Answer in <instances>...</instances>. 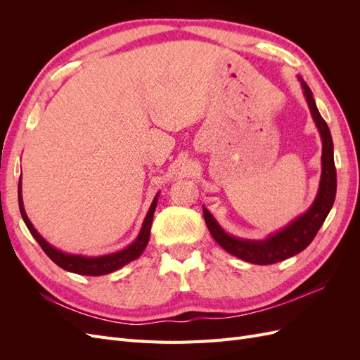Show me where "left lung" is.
Listing matches in <instances>:
<instances>
[{
    "label": "left lung",
    "instance_id": "1",
    "mask_svg": "<svg viewBox=\"0 0 360 360\" xmlns=\"http://www.w3.org/2000/svg\"><path fill=\"white\" fill-rule=\"evenodd\" d=\"M303 86L304 97H307L309 110L315 124H317L320 135L323 139V155H321V181L319 195L315 198L311 209L303 216L297 217L296 221L290 224L284 230L270 236L264 242H250L242 240V238H236L228 236L222 228L216 224L213 216L209 210L202 207L204 219L207 228L212 234L214 240L219 243L226 252H230L234 257L248 261V263L254 264H275L279 261H284L292 255H296L307 248L314 237L317 236L320 226L323 225L324 219L328 217L336 195V168L333 162V143L330 130L326 124L323 117L320 115L317 105L314 102L312 91L309 86L299 78Z\"/></svg>",
    "mask_w": 360,
    "mask_h": 360
}]
</instances>
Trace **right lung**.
Returning <instances> with one entry per match:
<instances>
[{
  "label": "right lung",
  "instance_id": "obj_1",
  "mask_svg": "<svg viewBox=\"0 0 360 360\" xmlns=\"http://www.w3.org/2000/svg\"><path fill=\"white\" fill-rule=\"evenodd\" d=\"M18 198H19V210L20 214H22V219L25 222V225L28 226L30 233L32 234V237L36 238L37 243L40 245V248L45 250V254L56 263L57 266H60L61 269L72 271V274H78V275H86V276H101V275H106L111 274V271L126 266L130 261H134L135 258H138L143 250L146 249L148 238H150V228H151V222H153V214L156 210V204H158V195L155 201L151 202L150 210L146 216V221L143 224V228H141V233L138 236L136 240L127 246L126 249L120 250V252L115 254H110V255H103V257H81V255H69L64 254L61 250L52 248L45 238H43L36 230L32 224L30 222V219L25 214L24 210V204H22V195H20V181H19V188H18Z\"/></svg>",
  "mask_w": 360,
  "mask_h": 360
}]
</instances>
